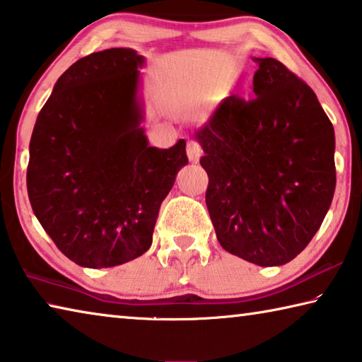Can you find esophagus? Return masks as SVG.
Returning <instances> with one entry per match:
<instances>
[{"mask_svg": "<svg viewBox=\"0 0 362 362\" xmlns=\"http://www.w3.org/2000/svg\"><path fill=\"white\" fill-rule=\"evenodd\" d=\"M186 151H187L189 162H192V163H197L199 160H200V157H202V149H200V146L195 141H192V139H187Z\"/></svg>", "mask_w": 362, "mask_h": 362, "instance_id": "obj_1", "label": "esophagus"}]
</instances>
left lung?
Segmentation results:
<instances>
[{
    "instance_id": "1",
    "label": "left lung",
    "mask_w": 362,
    "mask_h": 362,
    "mask_svg": "<svg viewBox=\"0 0 362 362\" xmlns=\"http://www.w3.org/2000/svg\"><path fill=\"white\" fill-rule=\"evenodd\" d=\"M255 99L229 96L195 129L205 202L224 250L282 266L321 228L335 192V133L315 91L282 62L253 57Z\"/></svg>"
}]
</instances>
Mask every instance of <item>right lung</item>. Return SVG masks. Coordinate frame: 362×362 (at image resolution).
Here are the masks:
<instances>
[{"mask_svg": "<svg viewBox=\"0 0 362 362\" xmlns=\"http://www.w3.org/2000/svg\"><path fill=\"white\" fill-rule=\"evenodd\" d=\"M132 47L81 57L59 76L30 139L32 210L65 257L112 268L149 250L160 205L187 165L186 141L149 146Z\"/></svg>", "mask_w": 362, "mask_h": 362, "instance_id": "add662e5", "label": "right lung"}]
</instances>
